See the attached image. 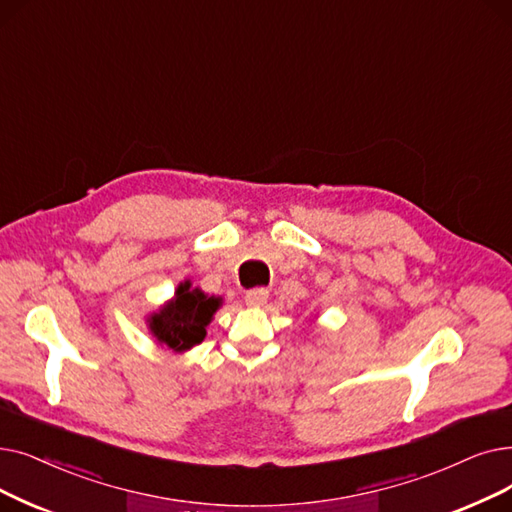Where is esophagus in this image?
Masks as SVG:
<instances>
[{
  "mask_svg": "<svg viewBox=\"0 0 512 512\" xmlns=\"http://www.w3.org/2000/svg\"><path fill=\"white\" fill-rule=\"evenodd\" d=\"M268 295H270L268 288L257 286V288H251V291H247V295H244V301H247V305H251V307H259V305L268 301Z\"/></svg>",
  "mask_w": 512,
  "mask_h": 512,
  "instance_id": "1",
  "label": "esophagus"
}]
</instances>
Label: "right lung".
Wrapping results in <instances>:
<instances>
[{
    "label": "right lung",
    "mask_w": 512,
    "mask_h": 512,
    "mask_svg": "<svg viewBox=\"0 0 512 512\" xmlns=\"http://www.w3.org/2000/svg\"><path fill=\"white\" fill-rule=\"evenodd\" d=\"M219 305L221 297H209L201 288H192L190 280H184L175 288V297L148 318V328L161 345L182 353L205 339Z\"/></svg>",
    "instance_id": "add662e5"
}]
</instances>
